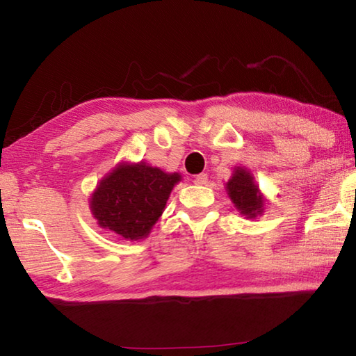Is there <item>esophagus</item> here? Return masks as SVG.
Instances as JSON below:
<instances>
[{"label":"esophagus","mask_w":356,"mask_h":356,"mask_svg":"<svg viewBox=\"0 0 356 356\" xmlns=\"http://www.w3.org/2000/svg\"><path fill=\"white\" fill-rule=\"evenodd\" d=\"M207 174L206 172H201V174H197V176L195 177V180H193V182H195L196 185H206L207 184Z\"/></svg>","instance_id":"1"}]
</instances>
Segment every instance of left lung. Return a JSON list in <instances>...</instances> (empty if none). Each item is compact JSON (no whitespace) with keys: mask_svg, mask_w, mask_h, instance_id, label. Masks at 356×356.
<instances>
[{"mask_svg":"<svg viewBox=\"0 0 356 356\" xmlns=\"http://www.w3.org/2000/svg\"><path fill=\"white\" fill-rule=\"evenodd\" d=\"M226 188L232 202L240 210V213L246 216H256L259 212H262L264 202L262 197L259 196L257 186L252 182L250 172H246L242 168H238L234 172L232 179L226 184Z\"/></svg>","mask_w":356,"mask_h":356,"instance_id":"1","label":"left lung"}]
</instances>
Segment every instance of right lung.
Here are the masks:
<instances>
[{"label":"right lung","mask_w":356,"mask_h":356,"mask_svg":"<svg viewBox=\"0 0 356 356\" xmlns=\"http://www.w3.org/2000/svg\"><path fill=\"white\" fill-rule=\"evenodd\" d=\"M177 172L166 174L144 163L120 165L99 184L91 210L99 225L127 240L146 237L163 213Z\"/></svg>","instance_id":"add662e5"}]
</instances>
